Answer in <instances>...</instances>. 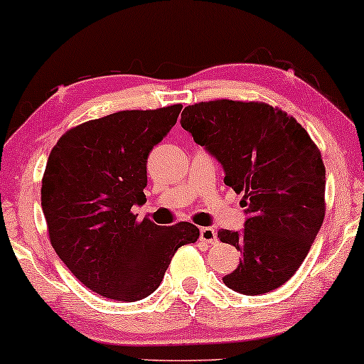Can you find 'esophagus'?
I'll return each mask as SVG.
<instances>
[{
    "label": "esophagus",
    "instance_id": "esophagus-1",
    "mask_svg": "<svg viewBox=\"0 0 364 364\" xmlns=\"http://www.w3.org/2000/svg\"><path fill=\"white\" fill-rule=\"evenodd\" d=\"M200 242L205 243H215L217 242V232L210 227H202L200 228Z\"/></svg>",
    "mask_w": 364,
    "mask_h": 364
}]
</instances>
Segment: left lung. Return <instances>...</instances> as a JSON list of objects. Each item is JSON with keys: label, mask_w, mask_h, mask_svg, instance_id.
I'll return each instance as SVG.
<instances>
[{"label": "left lung", "mask_w": 364, "mask_h": 364, "mask_svg": "<svg viewBox=\"0 0 364 364\" xmlns=\"http://www.w3.org/2000/svg\"><path fill=\"white\" fill-rule=\"evenodd\" d=\"M181 124L222 164L223 182L243 193L245 228L218 232L242 253L223 283L250 296L282 287L325 218V166L315 142L295 117L265 102H198L183 109Z\"/></svg>", "instance_id": "obj_1"}]
</instances>
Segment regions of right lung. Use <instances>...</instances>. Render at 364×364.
Returning a JSON list of instances; mask_svg holds the SVG:
<instances>
[{
    "instance_id": "obj_1",
    "label": "right lung",
    "mask_w": 364,
    "mask_h": 364,
    "mask_svg": "<svg viewBox=\"0 0 364 364\" xmlns=\"http://www.w3.org/2000/svg\"><path fill=\"white\" fill-rule=\"evenodd\" d=\"M181 104L121 111L73 127L49 154L41 207L49 240L73 275L97 295L137 301L161 285L177 248L198 228L137 222L147 157L176 126Z\"/></svg>"
}]
</instances>
